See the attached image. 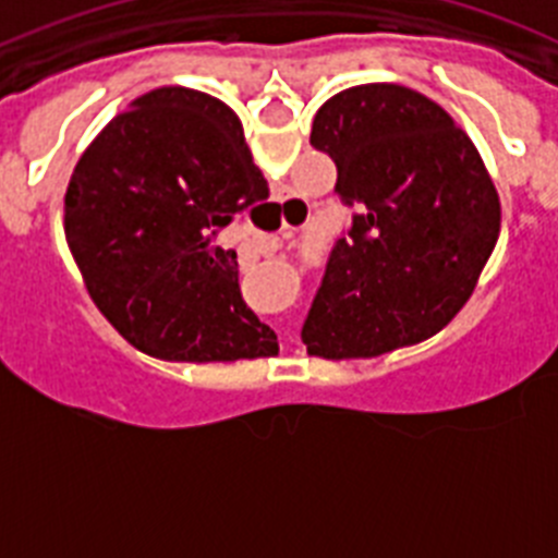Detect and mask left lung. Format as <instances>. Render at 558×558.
<instances>
[{
	"instance_id": "1",
	"label": "left lung",
	"mask_w": 558,
	"mask_h": 558,
	"mask_svg": "<svg viewBox=\"0 0 558 558\" xmlns=\"http://www.w3.org/2000/svg\"><path fill=\"white\" fill-rule=\"evenodd\" d=\"M310 145L354 206L302 327L310 354L377 357L418 343L466 304L500 234V198L450 113L397 83L329 97Z\"/></svg>"
}]
</instances>
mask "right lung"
Masks as SVG:
<instances>
[{"instance_id": "1", "label": "right lung", "mask_w": 558, "mask_h": 558, "mask_svg": "<svg viewBox=\"0 0 558 558\" xmlns=\"http://www.w3.org/2000/svg\"><path fill=\"white\" fill-rule=\"evenodd\" d=\"M265 198L236 113L165 86L83 150L63 226L88 295L128 343L186 363L270 357L279 343L243 302L236 251L211 243Z\"/></svg>"}]
</instances>
